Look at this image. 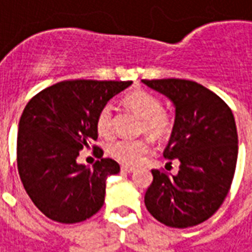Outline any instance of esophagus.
<instances>
[{
	"mask_svg": "<svg viewBox=\"0 0 252 252\" xmlns=\"http://www.w3.org/2000/svg\"><path fill=\"white\" fill-rule=\"evenodd\" d=\"M122 171H124V172H133L134 168L133 167H129V166H122Z\"/></svg>",
	"mask_w": 252,
	"mask_h": 252,
	"instance_id": "1",
	"label": "esophagus"
}]
</instances>
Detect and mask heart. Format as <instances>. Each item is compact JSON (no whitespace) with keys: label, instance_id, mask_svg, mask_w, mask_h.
Instances as JSON below:
<instances>
[{"label":"heart","instance_id":"obj_1","mask_svg":"<svg viewBox=\"0 0 252 252\" xmlns=\"http://www.w3.org/2000/svg\"><path fill=\"white\" fill-rule=\"evenodd\" d=\"M123 102L128 108L141 118V128L153 138L166 137L172 129L174 118L171 112L162 107L159 98L146 90H132L126 93ZM95 128L100 136H108L112 130V107L104 104L95 116ZM149 148L145 138H120L108 145L107 150L111 157L126 165L137 163Z\"/></svg>","mask_w":252,"mask_h":252}]
</instances>
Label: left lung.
Instances as JSON below:
<instances>
[{"label": "left lung", "mask_w": 252, "mask_h": 252, "mask_svg": "<svg viewBox=\"0 0 252 252\" xmlns=\"http://www.w3.org/2000/svg\"><path fill=\"white\" fill-rule=\"evenodd\" d=\"M171 99L175 124L163 157L179 162L176 175L153 168L145 193L150 215L184 229L207 221L226 199L238 157V133L230 107L203 85L182 78L142 80Z\"/></svg>", "instance_id": "obj_1"}]
</instances>
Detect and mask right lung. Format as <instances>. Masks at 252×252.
Returning a JSON list of instances; mask_svg holds the SVG:
<instances>
[{
  "mask_svg": "<svg viewBox=\"0 0 252 252\" xmlns=\"http://www.w3.org/2000/svg\"><path fill=\"white\" fill-rule=\"evenodd\" d=\"M132 81H61L33 95L19 120L17 166L35 207L48 219L76 223L102 208L106 180L120 166L94 145L95 116ZM93 145L101 159L93 168L76 163L79 150Z\"/></svg>",
  "mask_w": 252,
  "mask_h": 252,
  "instance_id": "1",
  "label": "right lung"
}]
</instances>
